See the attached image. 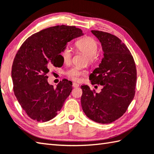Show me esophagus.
<instances>
[{"instance_id": "esophagus-1", "label": "esophagus", "mask_w": 154, "mask_h": 154, "mask_svg": "<svg viewBox=\"0 0 154 154\" xmlns=\"http://www.w3.org/2000/svg\"><path fill=\"white\" fill-rule=\"evenodd\" d=\"M72 86H73V87H79V84L75 83H73V85H72Z\"/></svg>"}]
</instances>
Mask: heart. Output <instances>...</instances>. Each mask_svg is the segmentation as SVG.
I'll use <instances>...</instances> for the list:
<instances>
[{"instance_id":"1","label":"heart","mask_w":154,"mask_h":154,"mask_svg":"<svg viewBox=\"0 0 154 154\" xmlns=\"http://www.w3.org/2000/svg\"><path fill=\"white\" fill-rule=\"evenodd\" d=\"M77 50L83 53L87 57V61L89 64L94 61L96 54L99 49V45L97 41L91 37H85L79 39L75 43ZM61 56L63 61L65 64L70 63L72 58V52L69 48H64L61 53ZM86 74V72L81 71L77 68H72L67 73V76L73 81H79V77Z\"/></svg>"}]
</instances>
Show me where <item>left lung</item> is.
Listing matches in <instances>:
<instances>
[{
	"label": "left lung",
	"mask_w": 154,
	"mask_h": 154,
	"mask_svg": "<svg viewBox=\"0 0 154 154\" xmlns=\"http://www.w3.org/2000/svg\"><path fill=\"white\" fill-rule=\"evenodd\" d=\"M91 32L100 41L103 58L89 79L103 88L95 93L88 85H81V107L90 119L105 124L122 117L133 100L137 71L130 51L118 37L103 31Z\"/></svg>",
	"instance_id": "left-lung-1"
}]
</instances>
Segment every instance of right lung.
I'll return each instance as SVG.
<instances>
[{"instance_id": "add662e5", "label": "right lung", "mask_w": 154, "mask_h": 154, "mask_svg": "<svg viewBox=\"0 0 154 154\" xmlns=\"http://www.w3.org/2000/svg\"><path fill=\"white\" fill-rule=\"evenodd\" d=\"M82 35V31L74 26L58 25L35 33L21 45L11 77L14 95L30 118L48 122L61 109L72 91V82L60 81L54 88L47 74L53 66H60L61 51L67 43Z\"/></svg>"}]
</instances>
